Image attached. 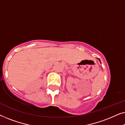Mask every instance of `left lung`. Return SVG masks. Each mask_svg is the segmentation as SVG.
Instances as JSON below:
<instances>
[{
    "mask_svg": "<svg viewBox=\"0 0 125 125\" xmlns=\"http://www.w3.org/2000/svg\"><path fill=\"white\" fill-rule=\"evenodd\" d=\"M98 60H100V62H101V61H100V59H98Z\"/></svg>",
    "mask_w": 125,
    "mask_h": 125,
    "instance_id": "left-lung-1",
    "label": "left lung"
}]
</instances>
